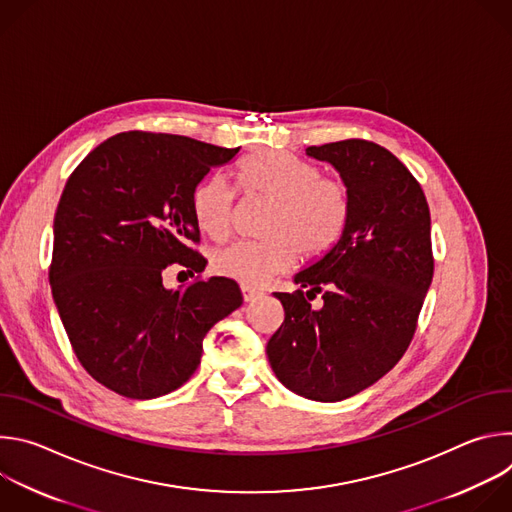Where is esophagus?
Returning a JSON list of instances; mask_svg holds the SVG:
<instances>
[{"label": "esophagus", "mask_w": 512, "mask_h": 512, "mask_svg": "<svg viewBox=\"0 0 512 512\" xmlns=\"http://www.w3.org/2000/svg\"><path fill=\"white\" fill-rule=\"evenodd\" d=\"M241 291H243V300L245 302H255V300H259L263 296V291H259L255 287H249V285H243Z\"/></svg>", "instance_id": "esophagus-1"}]
</instances>
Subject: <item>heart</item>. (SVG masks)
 Segmentation results:
<instances>
[{"instance_id": "obj_1", "label": "heart", "mask_w": 512, "mask_h": 512, "mask_svg": "<svg viewBox=\"0 0 512 512\" xmlns=\"http://www.w3.org/2000/svg\"><path fill=\"white\" fill-rule=\"evenodd\" d=\"M235 176L247 194L271 200L263 223L267 237L216 249L212 269L218 275L257 287L294 265L296 253L312 259L338 241L348 216V194L338 180L322 178L312 164L279 150L245 156ZM233 208L235 192L223 176L202 180L192 194L194 221L210 239L229 235Z\"/></svg>"}]
</instances>
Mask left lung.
<instances>
[{
	"label": "left lung",
	"instance_id": "left-lung-1",
	"mask_svg": "<svg viewBox=\"0 0 512 512\" xmlns=\"http://www.w3.org/2000/svg\"><path fill=\"white\" fill-rule=\"evenodd\" d=\"M348 194L338 241L281 294L285 318L267 342L275 377L296 395L334 403L383 379L405 354L433 277L431 218L411 172L364 139L312 145ZM322 293L314 311L307 302Z\"/></svg>",
	"mask_w": 512,
	"mask_h": 512
}]
</instances>
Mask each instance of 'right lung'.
<instances>
[{"mask_svg": "<svg viewBox=\"0 0 512 512\" xmlns=\"http://www.w3.org/2000/svg\"><path fill=\"white\" fill-rule=\"evenodd\" d=\"M239 148L127 131L70 174L54 216L52 298L85 371L129 399H156L198 369L206 332L243 304L233 279L168 289L178 263L200 273L192 194Z\"/></svg>", "mask_w": 512, "mask_h": 512, "instance_id": "obj_1", "label": "right lung"}]
</instances>
